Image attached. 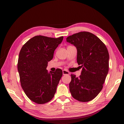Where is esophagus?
Masks as SVG:
<instances>
[{
	"label": "esophagus",
	"instance_id": "obj_1",
	"mask_svg": "<svg viewBox=\"0 0 124 124\" xmlns=\"http://www.w3.org/2000/svg\"><path fill=\"white\" fill-rule=\"evenodd\" d=\"M62 74L63 75H69L70 73L66 70H62Z\"/></svg>",
	"mask_w": 124,
	"mask_h": 124
}]
</instances>
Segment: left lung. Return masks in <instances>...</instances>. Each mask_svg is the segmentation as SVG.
Instances as JSON below:
<instances>
[{
	"instance_id": "1",
	"label": "left lung",
	"mask_w": 124,
	"mask_h": 124,
	"mask_svg": "<svg viewBox=\"0 0 124 124\" xmlns=\"http://www.w3.org/2000/svg\"><path fill=\"white\" fill-rule=\"evenodd\" d=\"M66 39L76 47L77 61L82 68L79 77L70 75V91L77 101H89L101 91L108 74L109 57L108 49L95 35L88 32L73 34Z\"/></svg>"
}]
</instances>
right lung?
Masks as SVG:
<instances>
[{
    "label": "right lung",
    "instance_id": "right-lung-1",
    "mask_svg": "<svg viewBox=\"0 0 124 124\" xmlns=\"http://www.w3.org/2000/svg\"><path fill=\"white\" fill-rule=\"evenodd\" d=\"M63 38L36 36L21 49L17 63L21 84L28 97L35 103H45L54 96L62 71L57 69L48 72L46 68Z\"/></svg>",
    "mask_w": 124,
    "mask_h": 124
}]
</instances>
